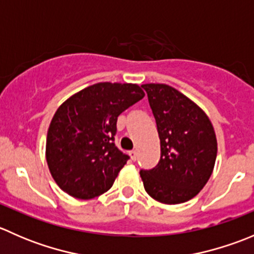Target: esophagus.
Here are the masks:
<instances>
[{"label":"esophagus","mask_w":254,"mask_h":254,"mask_svg":"<svg viewBox=\"0 0 254 254\" xmlns=\"http://www.w3.org/2000/svg\"><path fill=\"white\" fill-rule=\"evenodd\" d=\"M129 155H130V157H131L132 161H136V158H137V151H136V150L130 151Z\"/></svg>","instance_id":"esophagus-1"}]
</instances>
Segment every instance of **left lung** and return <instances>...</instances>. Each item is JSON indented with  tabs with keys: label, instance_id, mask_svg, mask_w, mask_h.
<instances>
[{
	"label": "left lung",
	"instance_id": "8db88e82",
	"mask_svg": "<svg viewBox=\"0 0 254 254\" xmlns=\"http://www.w3.org/2000/svg\"><path fill=\"white\" fill-rule=\"evenodd\" d=\"M161 142L160 162L141 170L145 190L163 204H181L196 195L214 170L217 141L207 115L193 101L163 83L142 84Z\"/></svg>",
	"mask_w": 254,
	"mask_h": 254
}]
</instances>
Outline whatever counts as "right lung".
I'll return each instance as SVG.
<instances>
[{"label": "right lung", "instance_id": "obj_1", "mask_svg": "<svg viewBox=\"0 0 254 254\" xmlns=\"http://www.w3.org/2000/svg\"><path fill=\"white\" fill-rule=\"evenodd\" d=\"M137 84L99 82L58 108L47 136V162L59 187L77 199L112 188L129 156L115 146L117 120L143 98Z\"/></svg>", "mask_w": 254, "mask_h": 254}]
</instances>
